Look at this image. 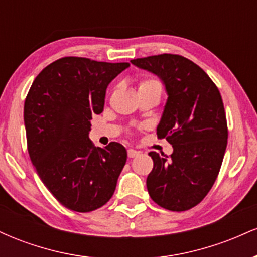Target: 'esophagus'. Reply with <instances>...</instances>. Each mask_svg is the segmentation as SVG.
Instances as JSON below:
<instances>
[{"label": "esophagus", "mask_w": 257, "mask_h": 257, "mask_svg": "<svg viewBox=\"0 0 257 257\" xmlns=\"http://www.w3.org/2000/svg\"><path fill=\"white\" fill-rule=\"evenodd\" d=\"M139 153H140V152L137 151V150L129 149V150H128V157H129V158H135V157H138Z\"/></svg>", "instance_id": "esophagus-1"}]
</instances>
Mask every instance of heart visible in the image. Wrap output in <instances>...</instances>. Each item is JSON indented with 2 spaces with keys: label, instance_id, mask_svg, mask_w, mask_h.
<instances>
[{
  "label": "heart",
  "instance_id": "obj_1",
  "mask_svg": "<svg viewBox=\"0 0 257 257\" xmlns=\"http://www.w3.org/2000/svg\"><path fill=\"white\" fill-rule=\"evenodd\" d=\"M145 85H159V83L156 81H145L141 83L140 87H145ZM159 87H161V85H159Z\"/></svg>",
  "mask_w": 257,
  "mask_h": 257
}]
</instances>
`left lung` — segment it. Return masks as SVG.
I'll list each match as a JSON object with an SVG mask.
<instances>
[{
	"instance_id": "8db88e82",
	"label": "left lung",
	"mask_w": 257,
	"mask_h": 257,
	"mask_svg": "<svg viewBox=\"0 0 257 257\" xmlns=\"http://www.w3.org/2000/svg\"><path fill=\"white\" fill-rule=\"evenodd\" d=\"M131 63L157 76L168 95L157 137L167 139L173 153H149L153 169L147 191L162 208L188 210L213 187L225 156L228 132L220 91L198 65L181 55H152Z\"/></svg>"
}]
</instances>
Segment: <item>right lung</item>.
<instances>
[{"instance_id": "1", "label": "right lung", "mask_w": 257, "mask_h": 257, "mask_svg": "<svg viewBox=\"0 0 257 257\" xmlns=\"http://www.w3.org/2000/svg\"><path fill=\"white\" fill-rule=\"evenodd\" d=\"M128 63L61 58L38 73L24 105L28 151L38 176L64 206L89 213L110 200L126 162L118 143L95 147L90 120Z\"/></svg>"}]
</instances>
